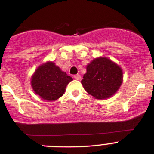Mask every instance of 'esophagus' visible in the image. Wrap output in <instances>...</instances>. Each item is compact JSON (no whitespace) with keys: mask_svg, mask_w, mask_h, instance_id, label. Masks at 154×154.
Segmentation results:
<instances>
[{"mask_svg":"<svg viewBox=\"0 0 154 154\" xmlns=\"http://www.w3.org/2000/svg\"><path fill=\"white\" fill-rule=\"evenodd\" d=\"M74 78L75 79V80H80L81 77H80V74H75V75H74Z\"/></svg>","mask_w":154,"mask_h":154,"instance_id":"1","label":"esophagus"}]
</instances>
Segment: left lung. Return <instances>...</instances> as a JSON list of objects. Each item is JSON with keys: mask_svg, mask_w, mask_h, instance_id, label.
Here are the masks:
<instances>
[{"mask_svg": "<svg viewBox=\"0 0 154 154\" xmlns=\"http://www.w3.org/2000/svg\"><path fill=\"white\" fill-rule=\"evenodd\" d=\"M120 66L111 59L100 57L94 58L86 66L81 83L84 89L98 100L108 99L114 95L123 81Z\"/></svg>", "mask_w": 154, "mask_h": 154, "instance_id": "left-lung-1", "label": "left lung"}]
</instances>
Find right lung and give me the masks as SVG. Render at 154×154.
<instances>
[{"instance_id": "obj_1", "label": "right lung", "mask_w": 154, "mask_h": 154, "mask_svg": "<svg viewBox=\"0 0 154 154\" xmlns=\"http://www.w3.org/2000/svg\"><path fill=\"white\" fill-rule=\"evenodd\" d=\"M72 77L68 76L51 61L39 66L31 78L35 93L47 101H55L64 94Z\"/></svg>"}]
</instances>
